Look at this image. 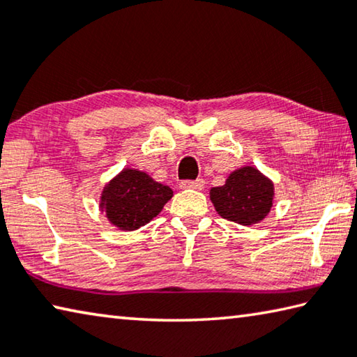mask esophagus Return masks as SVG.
Wrapping results in <instances>:
<instances>
[{"instance_id":"34e87169","label":"esophagus","mask_w":357,"mask_h":357,"mask_svg":"<svg viewBox=\"0 0 357 357\" xmlns=\"http://www.w3.org/2000/svg\"><path fill=\"white\" fill-rule=\"evenodd\" d=\"M181 189H195V190H202L204 187V179L198 178L195 181H181L179 184Z\"/></svg>"}]
</instances>
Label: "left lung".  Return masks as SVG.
Listing matches in <instances>:
<instances>
[{
	"label": "left lung",
	"instance_id": "8db88e82",
	"mask_svg": "<svg viewBox=\"0 0 357 357\" xmlns=\"http://www.w3.org/2000/svg\"><path fill=\"white\" fill-rule=\"evenodd\" d=\"M274 185L257 168L244 167L229 174L225 184L211 189V202L223 219L239 225L263 220L273 206Z\"/></svg>",
	"mask_w": 357,
	"mask_h": 357
}]
</instances>
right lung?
Returning a JSON list of instances; mask_svg holds the SVG:
<instances>
[{
	"label": "right lung",
	"mask_w": 357,
	"mask_h": 357,
	"mask_svg": "<svg viewBox=\"0 0 357 357\" xmlns=\"http://www.w3.org/2000/svg\"><path fill=\"white\" fill-rule=\"evenodd\" d=\"M172 197L168 185L155 183L146 173L126 168L107 184L100 208L113 225L132 231L153 220Z\"/></svg>",
	"instance_id": "right-lung-1"
}]
</instances>
